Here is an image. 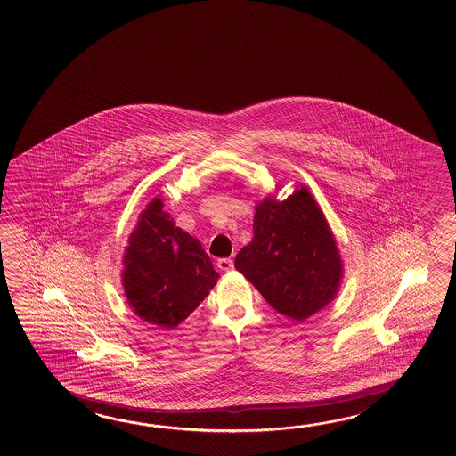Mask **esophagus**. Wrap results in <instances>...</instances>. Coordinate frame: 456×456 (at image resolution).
<instances>
[{
    "label": "esophagus",
    "mask_w": 456,
    "mask_h": 456,
    "mask_svg": "<svg viewBox=\"0 0 456 456\" xmlns=\"http://www.w3.org/2000/svg\"><path fill=\"white\" fill-rule=\"evenodd\" d=\"M216 267H218L220 271L224 272L232 271V259H228V257H224V259H218V262H216Z\"/></svg>",
    "instance_id": "34e87169"
}]
</instances>
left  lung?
<instances>
[{
	"mask_svg": "<svg viewBox=\"0 0 456 456\" xmlns=\"http://www.w3.org/2000/svg\"><path fill=\"white\" fill-rule=\"evenodd\" d=\"M252 230L254 238L238 252L234 267L273 310L305 321L334 300L342 262L328 222L306 187L281 202L262 200Z\"/></svg>",
	"mask_w": 456,
	"mask_h": 456,
	"instance_id": "1",
	"label": "left lung"
}]
</instances>
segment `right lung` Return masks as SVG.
Returning a JSON list of instances; mask_svg holds the SVG:
<instances>
[{
	"instance_id": "1",
	"label": "right lung",
	"mask_w": 456,
	"mask_h": 456,
	"mask_svg": "<svg viewBox=\"0 0 456 456\" xmlns=\"http://www.w3.org/2000/svg\"><path fill=\"white\" fill-rule=\"evenodd\" d=\"M124 265L128 305L142 320L165 330L183 322L220 277L200 241L175 226L158 197L130 234Z\"/></svg>"
}]
</instances>
